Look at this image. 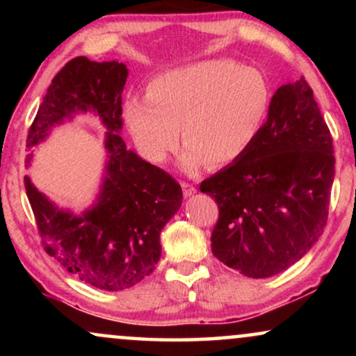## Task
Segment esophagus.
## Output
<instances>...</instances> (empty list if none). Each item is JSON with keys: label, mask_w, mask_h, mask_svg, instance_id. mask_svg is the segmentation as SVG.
I'll return each instance as SVG.
<instances>
[{"label": "esophagus", "mask_w": 356, "mask_h": 356, "mask_svg": "<svg viewBox=\"0 0 356 356\" xmlns=\"http://www.w3.org/2000/svg\"><path fill=\"white\" fill-rule=\"evenodd\" d=\"M181 186H182V192H184V195H186V197H187V195H192V194H194V192H195V187L192 186L191 182L182 181Z\"/></svg>", "instance_id": "esophagus-1"}]
</instances>
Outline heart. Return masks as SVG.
Wrapping results in <instances>:
<instances>
[{
	"label": "heart",
	"mask_w": 356,
	"mask_h": 356,
	"mask_svg": "<svg viewBox=\"0 0 356 356\" xmlns=\"http://www.w3.org/2000/svg\"><path fill=\"white\" fill-rule=\"evenodd\" d=\"M269 110L259 72L229 60H209L155 76L147 97H130L125 120L140 152L162 164L187 144L184 165L222 167L256 140Z\"/></svg>",
	"instance_id": "obj_1"
}]
</instances>
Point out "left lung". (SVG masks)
I'll return each mask as SVG.
<instances>
[{
  "instance_id": "obj_1",
  "label": "left lung",
  "mask_w": 356,
  "mask_h": 356,
  "mask_svg": "<svg viewBox=\"0 0 356 356\" xmlns=\"http://www.w3.org/2000/svg\"><path fill=\"white\" fill-rule=\"evenodd\" d=\"M333 177L332 134L303 76L276 90L246 154L202 181L219 207L212 254L248 277L284 271L325 229Z\"/></svg>"
}]
</instances>
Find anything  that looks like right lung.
<instances>
[{
	"label": "right lung",
	"instance_id": "1",
	"mask_svg": "<svg viewBox=\"0 0 356 356\" xmlns=\"http://www.w3.org/2000/svg\"><path fill=\"white\" fill-rule=\"evenodd\" d=\"M127 75L118 61L72 58L53 76L26 137L31 149L76 110H92L107 127V177L97 206L83 216L56 209L24 177L44 251L80 281L105 291L132 288L154 271L162 227L182 204V189L172 175L127 150L118 136Z\"/></svg>",
	"mask_w": 356,
	"mask_h": 356
}]
</instances>
